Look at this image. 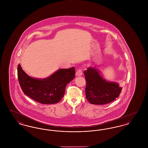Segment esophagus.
Wrapping results in <instances>:
<instances>
[{"instance_id": "obj_1", "label": "esophagus", "mask_w": 148, "mask_h": 148, "mask_svg": "<svg viewBox=\"0 0 148 148\" xmlns=\"http://www.w3.org/2000/svg\"><path fill=\"white\" fill-rule=\"evenodd\" d=\"M83 75V70L82 69H79L76 72V75L77 76H81Z\"/></svg>"}]
</instances>
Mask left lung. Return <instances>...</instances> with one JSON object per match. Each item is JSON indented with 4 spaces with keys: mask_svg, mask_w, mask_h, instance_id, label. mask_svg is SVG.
<instances>
[{
    "mask_svg": "<svg viewBox=\"0 0 148 148\" xmlns=\"http://www.w3.org/2000/svg\"><path fill=\"white\" fill-rule=\"evenodd\" d=\"M86 99L92 104L104 105L118 98L123 88L115 82H107L96 68L89 67L84 71Z\"/></svg>",
    "mask_w": 148,
    "mask_h": 148,
    "instance_id": "left-lung-1",
    "label": "left lung"
}]
</instances>
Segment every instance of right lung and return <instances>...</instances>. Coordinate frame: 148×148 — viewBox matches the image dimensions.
<instances>
[{"mask_svg":"<svg viewBox=\"0 0 148 148\" xmlns=\"http://www.w3.org/2000/svg\"><path fill=\"white\" fill-rule=\"evenodd\" d=\"M75 68L60 69L49 77L39 79L29 77L18 66V77L23 92L43 104H52L63 98L66 85L75 77Z\"/></svg>","mask_w":148,"mask_h":148,"instance_id":"obj_1","label":"right lung"}]
</instances>
